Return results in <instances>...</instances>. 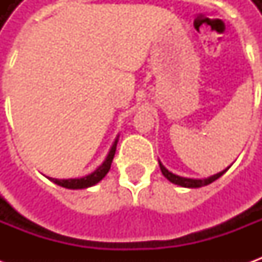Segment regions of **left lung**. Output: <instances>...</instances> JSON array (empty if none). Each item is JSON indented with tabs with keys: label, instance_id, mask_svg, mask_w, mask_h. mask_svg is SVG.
<instances>
[{
	"label": "left lung",
	"instance_id": "8db88e82",
	"mask_svg": "<svg viewBox=\"0 0 262 262\" xmlns=\"http://www.w3.org/2000/svg\"><path fill=\"white\" fill-rule=\"evenodd\" d=\"M159 164H160V170H161V172H163V176H164L168 181L184 188H201V187H205V185H209V184H212L213 181H216L217 178H220V177L225 174L226 171L230 168V167H227L226 170L220 171V172H217V174H214V176L212 177H208V178L195 180V178H185V177L176 176V174H172V172H170V171L167 170V168H165L164 165L161 164L160 161H159Z\"/></svg>",
	"mask_w": 262,
	"mask_h": 262
}]
</instances>
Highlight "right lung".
I'll return each mask as SVG.
<instances>
[{
  "instance_id": "1",
  "label": "right lung",
  "mask_w": 262,
  "mask_h": 262,
  "mask_svg": "<svg viewBox=\"0 0 262 262\" xmlns=\"http://www.w3.org/2000/svg\"><path fill=\"white\" fill-rule=\"evenodd\" d=\"M116 144H118V137L115 139L112 147L109 150L106 159L102 164L98 167L97 170L88 174V176L82 177V178H70V180H57V178H49L50 181H53L54 184H57L60 187L67 188V189H84V188H90L92 185H95L98 182L102 180L103 177L108 174V171L111 170V164L114 160L115 151H116Z\"/></svg>"
}]
</instances>
